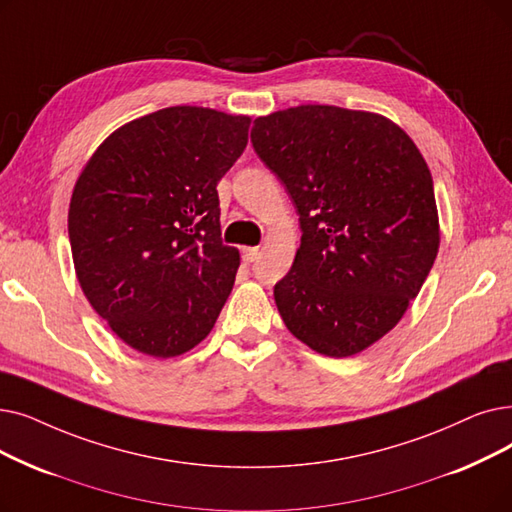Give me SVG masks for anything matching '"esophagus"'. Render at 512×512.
Listing matches in <instances>:
<instances>
[{"label": "esophagus", "mask_w": 512, "mask_h": 512, "mask_svg": "<svg viewBox=\"0 0 512 512\" xmlns=\"http://www.w3.org/2000/svg\"><path fill=\"white\" fill-rule=\"evenodd\" d=\"M259 255H261V251H259L257 247H251V249H244V251H242V259L247 261V263L257 261V259H259Z\"/></svg>", "instance_id": "1"}]
</instances>
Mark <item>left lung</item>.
<instances>
[{"mask_svg": "<svg viewBox=\"0 0 512 512\" xmlns=\"http://www.w3.org/2000/svg\"><path fill=\"white\" fill-rule=\"evenodd\" d=\"M251 144L299 213L301 247L274 286L286 328L349 358L402 320L439 249L431 171L389 119L305 104L253 121Z\"/></svg>", "mask_w": 512, "mask_h": 512, "instance_id": "1", "label": "left lung"}]
</instances>
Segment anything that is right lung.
I'll return each instance as SVG.
<instances>
[{
  "label": "right lung",
  "mask_w": 512,
  "mask_h": 512,
  "mask_svg": "<svg viewBox=\"0 0 512 512\" xmlns=\"http://www.w3.org/2000/svg\"><path fill=\"white\" fill-rule=\"evenodd\" d=\"M249 125L201 106L163 108L108 136L79 175L69 209L77 278L129 347L186 353L230 297L240 255L221 240L217 184Z\"/></svg>",
  "instance_id": "right-lung-1"
}]
</instances>
